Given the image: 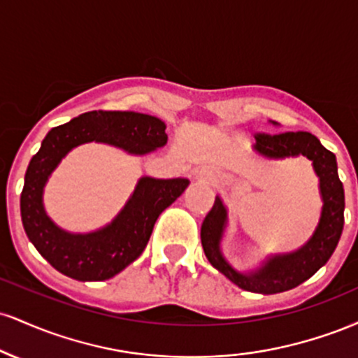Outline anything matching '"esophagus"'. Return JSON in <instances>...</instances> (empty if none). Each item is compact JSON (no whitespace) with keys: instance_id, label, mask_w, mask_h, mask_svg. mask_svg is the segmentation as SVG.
<instances>
[{"instance_id":"1","label":"esophagus","mask_w":358,"mask_h":358,"mask_svg":"<svg viewBox=\"0 0 358 358\" xmlns=\"http://www.w3.org/2000/svg\"><path fill=\"white\" fill-rule=\"evenodd\" d=\"M195 178L200 180V182H213V178H215V176L212 175V171L200 168V170L195 171Z\"/></svg>"}]
</instances>
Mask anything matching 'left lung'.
<instances>
[{
	"instance_id": "left-lung-1",
	"label": "left lung",
	"mask_w": 358,
	"mask_h": 358,
	"mask_svg": "<svg viewBox=\"0 0 358 358\" xmlns=\"http://www.w3.org/2000/svg\"><path fill=\"white\" fill-rule=\"evenodd\" d=\"M254 151L269 159H282L299 155L311 159L315 173L320 178V195L323 202L322 215L313 236L298 250L271 256L262 262L261 268L250 271L249 274L239 273L229 264L220 250V241L227 227V207L220 196H215V203L202 224L200 237L208 262L225 278L231 279L234 285L250 293L276 294L305 282L331 257L343 231L345 193L338 178L335 155L328 151L311 133L298 131L256 134Z\"/></svg>"
}]
</instances>
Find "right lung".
<instances>
[{"label":"right lung","instance_id":"add662e5","mask_svg":"<svg viewBox=\"0 0 358 358\" xmlns=\"http://www.w3.org/2000/svg\"><path fill=\"white\" fill-rule=\"evenodd\" d=\"M162 119L133 110H90L48 131L24 173L20 199L28 239L65 276L104 281L127 268L145 250L155 222L188 187L187 178L143 176L124 208L106 227L72 234L53 224L43 207V187L69 151L84 143H106L131 155H146L166 145Z\"/></svg>","mask_w":358,"mask_h":358}]
</instances>
